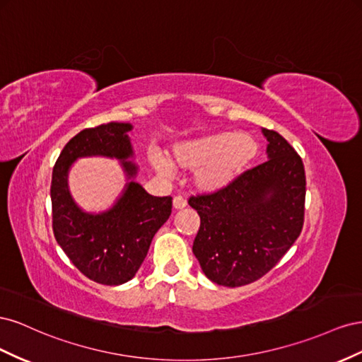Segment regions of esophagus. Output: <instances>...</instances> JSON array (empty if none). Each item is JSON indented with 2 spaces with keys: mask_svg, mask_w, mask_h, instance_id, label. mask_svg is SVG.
Masks as SVG:
<instances>
[{
  "mask_svg": "<svg viewBox=\"0 0 362 362\" xmlns=\"http://www.w3.org/2000/svg\"><path fill=\"white\" fill-rule=\"evenodd\" d=\"M173 206H174V209H183V208H187V200H185L182 195H175V197L173 199Z\"/></svg>",
  "mask_w": 362,
  "mask_h": 362,
  "instance_id": "34e87169",
  "label": "esophagus"
}]
</instances>
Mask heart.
<instances>
[{
    "instance_id": "b5f03b06",
    "label": "heart",
    "mask_w": 362,
    "mask_h": 362,
    "mask_svg": "<svg viewBox=\"0 0 362 362\" xmlns=\"http://www.w3.org/2000/svg\"><path fill=\"white\" fill-rule=\"evenodd\" d=\"M256 139L245 132H218L175 144L171 162L151 154V163L162 174L173 168L197 171L195 185L203 192H218L230 187L249 168L257 154Z\"/></svg>"
}]
</instances>
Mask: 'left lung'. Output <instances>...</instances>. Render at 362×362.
I'll list each match as a JSON object with an SVG mask.
<instances>
[{"label": "left lung", "instance_id": "obj_1", "mask_svg": "<svg viewBox=\"0 0 362 362\" xmlns=\"http://www.w3.org/2000/svg\"><path fill=\"white\" fill-rule=\"evenodd\" d=\"M268 160L223 191L189 199L200 216L192 252L216 285L243 286L268 273L303 227L306 180L300 156L262 129Z\"/></svg>", "mask_w": 362, "mask_h": 362}]
</instances>
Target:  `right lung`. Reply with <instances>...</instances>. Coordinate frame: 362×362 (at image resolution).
Returning a JSON list of instances; mask_svg holds the SVG:
<instances>
[{"label":"right lung","instance_id":"1","mask_svg":"<svg viewBox=\"0 0 362 362\" xmlns=\"http://www.w3.org/2000/svg\"><path fill=\"white\" fill-rule=\"evenodd\" d=\"M132 129L130 122H107L81 130L62 150L51 179L56 241L81 273L101 285L126 284L136 274L173 208L171 197H153L135 180ZM92 156L117 158L128 180L112 208L98 214L81 210L67 187L71 163Z\"/></svg>","mask_w":362,"mask_h":362}]
</instances>
